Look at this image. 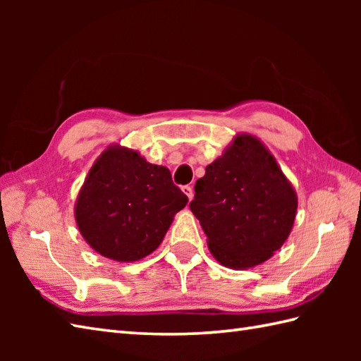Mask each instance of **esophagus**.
I'll return each mask as SVG.
<instances>
[{
	"label": "esophagus",
	"instance_id": "1",
	"mask_svg": "<svg viewBox=\"0 0 361 361\" xmlns=\"http://www.w3.org/2000/svg\"><path fill=\"white\" fill-rule=\"evenodd\" d=\"M181 190L186 194V197L189 198V200H192V198H194V189H192V186H183Z\"/></svg>",
	"mask_w": 361,
	"mask_h": 361
}]
</instances>
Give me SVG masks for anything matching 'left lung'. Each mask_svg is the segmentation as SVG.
<instances>
[{
	"label": "left lung",
	"mask_w": 361,
	"mask_h": 361,
	"mask_svg": "<svg viewBox=\"0 0 361 361\" xmlns=\"http://www.w3.org/2000/svg\"><path fill=\"white\" fill-rule=\"evenodd\" d=\"M190 211L208 248L234 270L264 264L291 233L298 195L271 152L250 133L237 135L195 183Z\"/></svg>",
	"instance_id": "left-lung-1"
}]
</instances>
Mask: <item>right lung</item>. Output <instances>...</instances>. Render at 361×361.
Returning <instances> with one entry per match:
<instances>
[{"label": "right lung", "mask_w": 361, "mask_h": 361, "mask_svg": "<svg viewBox=\"0 0 361 361\" xmlns=\"http://www.w3.org/2000/svg\"><path fill=\"white\" fill-rule=\"evenodd\" d=\"M186 203L188 197L173 185L167 167L113 144L90 169L74 217L82 237L99 255L135 262L159 247Z\"/></svg>", "instance_id": "add662e5"}]
</instances>
